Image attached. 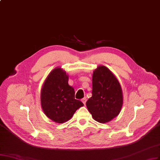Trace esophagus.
<instances>
[{
    "mask_svg": "<svg viewBox=\"0 0 160 160\" xmlns=\"http://www.w3.org/2000/svg\"><path fill=\"white\" fill-rule=\"evenodd\" d=\"M82 103H83V104L85 105V104H86V98L82 99Z\"/></svg>",
    "mask_w": 160,
    "mask_h": 160,
    "instance_id": "34e87169",
    "label": "esophagus"
}]
</instances>
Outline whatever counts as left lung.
Listing matches in <instances>:
<instances>
[{
  "instance_id": "8db88e82",
  "label": "left lung",
  "mask_w": 160,
  "mask_h": 160,
  "mask_svg": "<svg viewBox=\"0 0 160 160\" xmlns=\"http://www.w3.org/2000/svg\"><path fill=\"white\" fill-rule=\"evenodd\" d=\"M123 105V92L116 76L104 66H99L92 74V96L86 102L93 119L107 123L118 116Z\"/></svg>"
}]
</instances>
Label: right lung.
I'll return each mask as SVG.
<instances>
[{"mask_svg": "<svg viewBox=\"0 0 160 160\" xmlns=\"http://www.w3.org/2000/svg\"><path fill=\"white\" fill-rule=\"evenodd\" d=\"M73 87L68 84V75L59 67L50 72L40 92L41 107L49 119L62 123L69 120L76 111L83 106L76 100Z\"/></svg>", "mask_w": 160, "mask_h": 160, "instance_id": "1", "label": "right lung"}]
</instances>
